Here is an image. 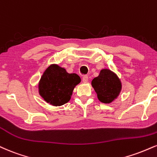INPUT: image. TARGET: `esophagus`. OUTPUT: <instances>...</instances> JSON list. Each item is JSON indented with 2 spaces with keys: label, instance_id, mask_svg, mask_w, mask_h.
Wrapping results in <instances>:
<instances>
[{
  "label": "esophagus",
  "instance_id": "obj_1",
  "mask_svg": "<svg viewBox=\"0 0 157 157\" xmlns=\"http://www.w3.org/2000/svg\"><path fill=\"white\" fill-rule=\"evenodd\" d=\"M88 77L87 76V75H84L83 77H82V82H84V83H86L87 82H88Z\"/></svg>",
  "mask_w": 157,
  "mask_h": 157
}]
</instances>
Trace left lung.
Listing matches in <instances>:
<instances>
[{
  "label": "left lung",
  "instance_id": "8db88e82",
  "mask_svg": "<svg viewBox=\"0 0 157 157\" xmlns=\"http://www.w3.org/2000/svg\"><path fill=\"white\" fill-rule=\"evenodd\" d=\"M91 86L101 102L110 104L120 95L122 89L121 81L116 73L109 69H102L99 76L94 77Z\"/></svg>",
  "mask_w": 157,
  "mask_h": 157
}]
</instances>
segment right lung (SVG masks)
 <instances>
[{
	"mask_svg": "<svg viewBox=\"0 0 157 157\" xmlns=\"http://www.w3.org/2000/svg\"><path fill=\"white\" fill-rule=\"evenodd\" d=\"M80 81L77 74H69L58 64H50L39 82V94L52 106H61L70 100L74 88Z\"/></svg>",
	"mask_w": 157,
	"mask_h": 157,
	"instance_id": "add662e5",
	"label": "right lung"
}]
</instances>
